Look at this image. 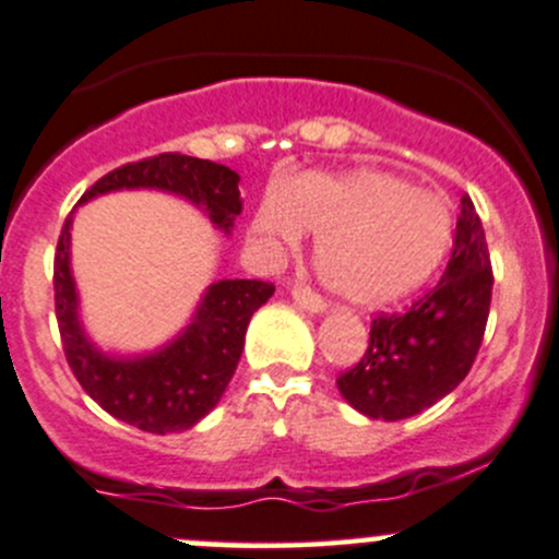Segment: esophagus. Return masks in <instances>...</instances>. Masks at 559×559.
<instances>
[{"instance_id": "34e87169", "label": "esophagus", "mask_w": 559, "mask_h": 559, "mask_svg": "<svg viewBox=\"0 0 559 559\" xmlns=\"http://www.w3.org/2000/svg\"><path fill=\"white\" fill-rule=\"evenodd\" d=\"M292 300L311 313H321L326 308V302L321 300V295H316L313 289H308V286H302V284L292 286Z\"/></svg>"}]
</instances>
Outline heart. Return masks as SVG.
Here are the masks:
<instances>
[{
  "mask_svg": "<svg viewBox=\"0 0 559 559\" xmlns=\"http://www.w3.org/2000/svg\"><path fill=\"white\" fill-rule=\"evenodd\" d=\"M319 235L316 270L343 300L384 306L427 284L454 235L449 202L400 175L370 170L308 173L270 191L251 235L270 248H295Z\"/></svg>",
  "mask_w": 559,
  "mask_h": 559,
  "instance_id": "b5f03b06",
  "label": "heart"
}]
</instances>
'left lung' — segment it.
I'll list each match as a JSON object with an SVG mask.
<instances>
[{
	"label": "left lung",
	"mask_w": 559,
	"mask_h": 559,
	"mask_svg": "<svg viewBox=\"0 0 559 559\" xmlns=\"http://www.w3.org/2000/svg\"><path fill=\"white\" fill-rule=\"evenodd\" d=\"M492 284L481 218L465 194L441 281L405 313L376 316L365 357L337 376L346 403L370 419L397 421L447 397L481 348Z\"/></svg>",
	"instance_id": "1"
}]
</instances>
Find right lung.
<instances>
[{"mask_svg":"<svg viewBox=\"0 0 559 559\" xmlns=\"http://www.w3.org/2000/svg\"><path fill=\"white\" fill-rule=\"evenodd\" d=\"M238 173L216 162L183 154H159L129 162L103 175L81 202L118 189H162L186 197L211 216L218 229L229 233L243 211ZM72 213L61 227L53 257L56 321L61 346L78 384L116 419L143 432H180L194 427L216 408L233 381L243 354L248 321L273 297L267 281H218L202 297L194 321L148 357H105L78 321V292L70 273Z\"/></svg>","mask_w":559,"mask_h":559,"instance_id":"add662e5","label":"right lung"}]
</instances>
